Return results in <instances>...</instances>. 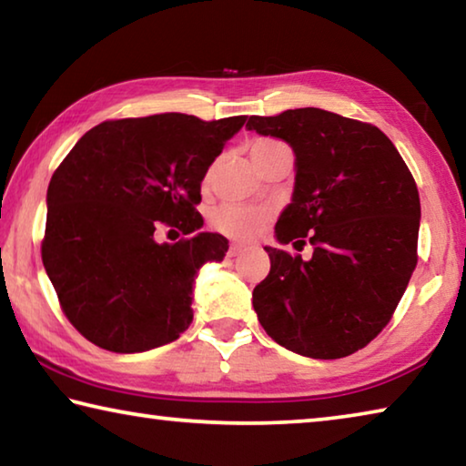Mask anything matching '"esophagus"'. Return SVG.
Wrapping results in <instances>:
<instances>
[{"label":"esophagus","mask_w":466,"mask_h":466,"mask_svg":"<svg viewBox=\"0 0 466 466\" xmlns=\"http://www.w3.org/2000/svg\"><path fill=\"white\" fill-rule=\"evenodd\" d=\"M242 250H244L242 244H230V248H228V257H232V258L238 257Z\"/></svg>","instance_id":"34e87169"}]
</instances>
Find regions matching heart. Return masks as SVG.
I'll list each match as a JSON object with an SVG mask.
<instances>
[{"instance_id":"obj_1","label":"heart","mask_w":466,"mask_h":466,"mask_svg":"<svg viewBox=\"0 0 466 466\" xmlns=\"http://www.w3.org/2000/svg\"><path fill=\"white\" fill-rule=\"evenodd\" d=\"M279 144L273 139H255L250 152ZM269 222V211L252 205H222L214 214V228L234 240H252Z\"/></svg>"}]
</instances>
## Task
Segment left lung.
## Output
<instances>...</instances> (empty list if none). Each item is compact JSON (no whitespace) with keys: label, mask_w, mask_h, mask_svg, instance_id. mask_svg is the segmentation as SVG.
Instances as JSON below:
<instances>
[{"label":"left lung","mask_w":466,"mask_h":466,"mask_svg":"<svg viewBox=\"0 0 466 466\" xmlns=\"http://www.w3.org/2000/svg\"><path fill=\"white\" fill-rule=\"evenodd\" d=\"M247 127L294 149V193L275 238L314 248L304 261L265 247L271 271L252 291L258 322L299 356H351L389 325L417 265L411 172L380 129L322 108L250 116Z\"/></svg>","instance_id":"1"}]
</instances>
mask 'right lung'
Instances as JSON below:
<instances>
[{"mask_svg":"<svg viewBox=\"0 0 466 466\" xmlns=\"http://www.w3.org/2000/svg\"><path fill=\"white\" fill-rule=\"evenodd\" d=\"M244 123L183 113L105 121L53 172L43 265L88 341L139 353L191 325L197 271L228 252L222 234L199 230L201 180ZM162 223L186 238L160 245L153 232Z\"/></svg>","mask_w":466,"mask_h":466,"instance_id":"add662e5","label":"right lung"}]
</instances>
